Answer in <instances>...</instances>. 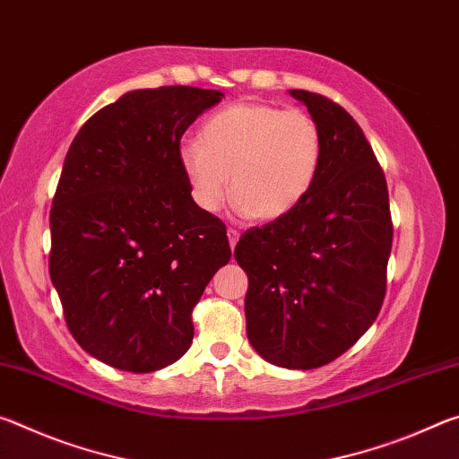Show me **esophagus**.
Masks as SVG:
<instances>
[{"mask_svg": "<svg viewBox=\"0 0 459 459\" xmlns=\"http://www.w3.org/2000/svg\"><path fill=\"white\" fill-rule=\"evenodd\" d=\"M227 235H229V243H230V248H232V251H235V247H237V243H238V237H240V232H238L237 229H229V230H227Z\"/></svg>", "mask_w": 459, "mask_h": 459, "instance_id": "1", "label": "esophagus"}]
</instances>
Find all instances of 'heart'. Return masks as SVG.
<instances>
[{
	"instance_id": "b5f03b06",
	"label": "heart",
	"mask_w": 459,
	"mask_h": 459,
	"mask_svg": "<svg viewBox=\"0 0 459 459\" xmlns=\"http://www.w3.org/2000/svg\"><path fill=\"white\" fill-rule=\"evenodd\" d=\"M322 152V131L309 113L235 103L204 123L202 142L182 143L178 158L202 211H219L232 186L240 214L275 221L312 190Z\"/></svg>"
}]
</instances>
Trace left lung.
Instances as JSON below:
<instances>
[{"label": "left lung", "mask_w": 459, "mask_h": 459, "mask_svg": "<svg viewBox=\"0 0 459 459\" xmlns=\"http://www.w3.org/2000/svg\"><path fill=\"white\" fill-rule=\"evenodd\" d=\"M290 95L320 126V172L291 212L240 237L235 259L248 277L251 346L275 367L309 370L336 360L377 320L393 222L385 174L359 123L316 92Z\"/></svg>", "instance_id": "obj_1"}]
</instances>
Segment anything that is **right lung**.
<instances>
[{
    "label": "right lung",
    "mask_w": 459,
    "mask_h": 459,
    "mask_svg": "<svg viewBox=\"0 0 459 459\" xmlns=\"http://www.w3.org/2000/svg\"><path fill=\"white\" fill-rule=\"evenodd\" d=\"M221 91L126 92L73 139L50 211V279L97 360L153 372L192 344V309L230 261L227 229L192 200L180 139Z\"/></svg>",
    "instance_id": "1"
}]
</instances>
